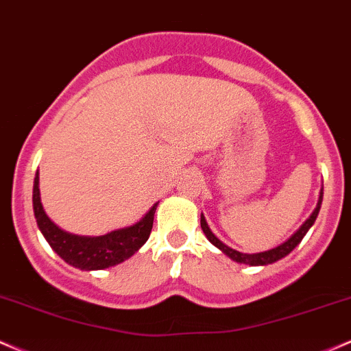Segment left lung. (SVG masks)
Wrapping results in <instances>:
<instances>
[{
	"label": "left lung",
	"mask_w": 351,
	"mask_h": 351,
	"mask_svg": "<svg viewBox=\"0 0 351 351\" xmlns=\"http://www.w3.org/2000/svg\"><path fill=\"white\" fill-rule=\"evenodd\" d=\"M322 199H324V189H322L320 199H318V206L313 210V214L305 220V223H303V226L298 228L297 232H295L292 237L287 240V242H283L282 245L275 247V249H271V250L261 252V254H242V252L234 250V249H230V247H227L226 243L220 242V240L215 237L214 234H212V230H210V228H208L206 219H204V215H200V227H202V230H204V234H206V237L210 240V242L214 243V245L217 247V249H220V250L223 252V254L228 255V257H230L232 261H235V262H239V263H247V265H269V263H274V262L280 261V258L285 257V255H289L290 252H292L295 247H297L298 243L302 242V239L305 237V234H306V232H308V228L313 226L315 219H317L318 210H320V206H322Z\"/></svg>",
	"instance_id": "8db88e82"
}]
</instances>
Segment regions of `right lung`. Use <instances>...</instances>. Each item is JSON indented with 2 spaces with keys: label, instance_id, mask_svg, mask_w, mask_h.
Wrapping results in <instances>:
<instances>
[{
  "label": "right lung",
  "instance_id": "1",
  "mask_svg": "<svg viewBox=\"0 0 351 351\" xmlns=\"http://www.w3.org/2000/svg\"><path fill=\"white\" fill-rule=\"evenodd\" d=\"M156 207L157 204L152 206L151 210L139 222L131 227L109 232L101 237H80V235L61 230L56 223L51 222L39 199L38 172L34 177L33 208L39 230L48 240L51 249L56 252L62 261L81 270L108 269V267L128 261L131 255L136 254L151 235Z\"/></svg>",
  "mask_w": 351,
  "mask_h": 351
}]
</instances>
